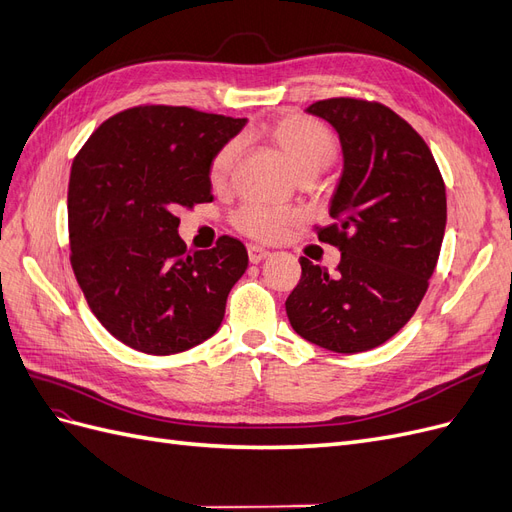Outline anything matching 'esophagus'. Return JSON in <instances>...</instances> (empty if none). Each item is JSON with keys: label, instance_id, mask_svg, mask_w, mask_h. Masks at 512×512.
I'll list each match as a JSON object with an SVG mask.
<instances>
[{"label": "esophagus", "instance_id": "34e87169", "mask_svg": "<svg viewBox=\"0 0 512 512\" xmlns=\"http://www.w3.org/2000/svg\"><path fill=\"white\" fill-rule=\"evenodd\" d=\"M247 256H250V262L258 265L260 260H265L269 256V252L265 250V247H260V245H250V247H247Z\"/></svg>", "mask_w": 512, "mask_h": 512}]
</instances>
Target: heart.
I'll return each mask as SVG.
<instances>
[{
  "instance_id": "b5f03b06",
  "label": "heart",
  "mask_w": 512,
  "mask_h": 512,
  "mask_svg": "<svg viewBox=\"0 0 512 512\" xmlns=\"http://www.w3.org/2000/svg\"><path fill=\"white\" fill-rule=\"evenodd\" d=\"M262 134L282 153L284 160L299 179L320 175L337 156L335 134L314 117L288 113L267 123ZM239 151V141H230L215 153L209 164V181L213 188H224L228 183L232 168H235V162L239 158ZM230 222L245 237L277 241L286 235L290 226L299 222V215L269 205L245 203L232 213Z\"/></svg>"
}]
</instances>
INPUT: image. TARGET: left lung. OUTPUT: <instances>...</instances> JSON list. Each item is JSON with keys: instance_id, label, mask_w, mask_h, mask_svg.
Returning a JSON list of instances; mask_svg holds the SVG:
<instances>
[{"instance_id": "8db88e82", "label": "left lung", "mask_w": 512, "mask_h": 512, "mask_svg": "<svg viewBox=\"0 0 512 512\" xmlns=\"http://www.w3.org/2000/svg\"><path fill=\"white\" fill-rule=\"evenodd\" d=\"M337 130L344 173L318 241L342 252L337 275L305 256L286 314L307 342L342 354L391 339L414 316L438 265L446 188L423 136L389 106L361 98L307 108Z\"/></svg>"}]
</instances>
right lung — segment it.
Here are the masks:
<instances>
[{
  "instance_id": "1",
  "label": "right lung",
  "mask_w": 512,
  "mask_h": 512,
  "mask_svg": "<svg viewBox=\"0 0 512 512\" xmlns=\"http://www.w3.org/2000/svg\"><path fill=\"white\" fill-rule=\"evenodd\" d=\"M245 119L141 104L106 119L68 183L70 265L102 327L145 354H177L220 329L247 269L235 237L188 252L179 207L211 203L209 164Z\"/></svg>"
}]
</instances>
